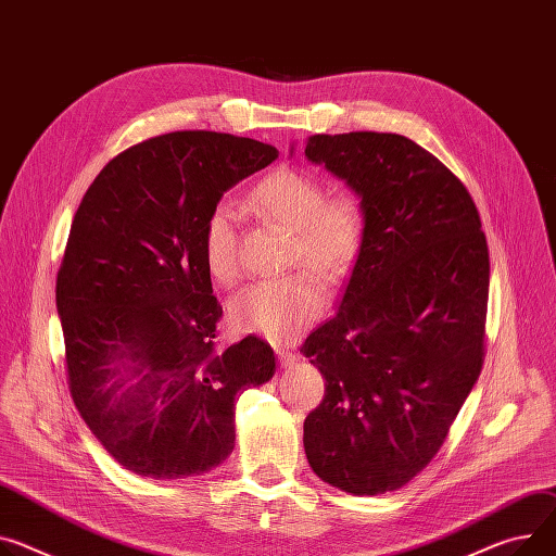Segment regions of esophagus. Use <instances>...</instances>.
<instances>
[{
	"mask_svg": "<svg viewBox=\"0 0 556 556\" xmlns=\"http://www.w3.org/2000/svg\"><path fill=\"white\" fill-rule=\"evenodd\" d=\"M278 358H280L282 367H293L301 356H298L291 348H278Z\"/></svg>",
	"mask_w": 556,
	"mask_h": 556,
	"instance_id": "obj_1",
	"label": "esophagus"
}]
</instances>
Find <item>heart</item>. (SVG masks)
Instances as JSON below:
<instances>
[{
  "label": "heart",
  "instance_id": "obj_1",
  "mask_svg": "<svg viewBox=\"0 0 556 556\" xmlns=\"http://www.w3.org/2000/svg\"><path fill=\"white\" fill-rule=\"evenodd\" d=\"M265 218L295 233L293 265L309 267L327 285L352 271L363 244V211L352 195H333L309 170L276 168L251 193ZM202 258L213 280L238 276V208L231 200L213 204L202 227ZM327 303L325 287L307 271L247 285L231 298L238 329L267 338H291L314 323Z\"/></svg>",
  "mask_w": 556,
  "mask_h": 556
}]
</instances>
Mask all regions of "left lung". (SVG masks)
I'll list each match as a JSON object with an SVG mask.
<instances>
[{
	"label": "left lung",
	"mask_w": 556,
	"mask_h": 556,
	"mask_svg": "<svg viewBox=\"0 0 556 556\" xmlns=\"http://www.w3.org/2000/svg\"><path fill=\"white\" fill-rule=\"evenodd\" d=\"M305 155L356 191L365 223L338 312L301 350L325 378L305 454L325 483L376 496L434 458L481 374L488 242L465 185L405 136H312Z\"/></svg>",
	"instance_id": "1"
}]
</instances>
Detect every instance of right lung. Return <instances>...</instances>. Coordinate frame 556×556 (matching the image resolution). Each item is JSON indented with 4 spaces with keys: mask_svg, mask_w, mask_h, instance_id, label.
I'll return each instance as SVG.
<instances>
[{
    "mask_svg": "<svg viewBox=\"0 0 556 556\" xmlns=\"http://www.w3.org/2000/svg\"><path fill=\"white\" fill-rule=\"evenodd\" d=\"M276 157L229 134H166L113 157L77 206L55 287L68 388L104 450L140 477L218 467L238 394L276 371L261 338L216 348L223 307L202 258L213 204Z\"/></svg>",
    "mask_w": 556,
    "mask_h": 556,
    "instance_id": "1",
    "label": "right lung"
}]
</instances>
